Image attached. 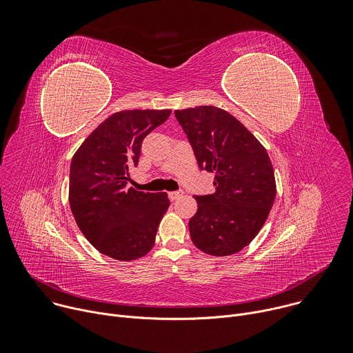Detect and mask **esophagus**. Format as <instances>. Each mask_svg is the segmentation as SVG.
Returning <instances> with one entry per match:
<instances>
[{
  "mask_svg": "<svg viewBox=\"0 0 353 353\" xmlns=\"http://www.w3.org/2000/svg\"><path fill=\"white\" fill-rule=\"evenodd\" d=\"M183 194H184L183 190H177V191L169 192V196H170V199H177V198H180Z\"/></svg>",
  "mask_w": 353,
  "mask_h": 353,
  "instance_id": "34e87169",
  "label": "esophagus"
}]
</instances>
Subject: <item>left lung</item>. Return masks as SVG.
Masks as SVG:
<instances>
[{"label":"left lung","instance_id":"left-lung-1","mask_svg":"<svg viewBox=\"0 0 353 353\" xmlns=\"http://www.w3.org/2000/svg\"><path fill=\"white\" fill-rule=\"evenodd\" d=\"M198 168L215 173V192L194 195L190 219L195 247L216 257L237 253L253 240L276 195L272 163L265 148L237 119L214 106L176 110Z\"/></svg>","mask_w":353,"mask_h":353}]
</instances>
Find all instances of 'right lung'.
<instances>
[{
  "label": "right lung",
  "instance_id": "right-lung-1",
  "mask_svg": "<svg viewBox=\"0 0 353 353\" xmlns=\"http://www.w3.org/2000/svg\"><path fill=\"white\" fill-rule=\"evenodd\" d=\"M170 110H124L100 124L81 145L70 169V207L83 236L100 253L137 260L154 247L166 192L128 188L143 138L163 124Z\"/></svg>",
  "mask_w": 353,
  "mask_h": 353
}]
</instances>
